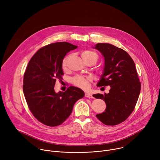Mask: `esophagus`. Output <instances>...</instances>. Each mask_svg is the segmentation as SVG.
Instances as JSON below:
<instances>
[{
	"label": "esophagus",
	"mask_w": 160,
	"mask_h": 160,
	"mask_svg": "<svg viewBox=\"0 0 160 160\" xmlns=\"http://www.w3.org/2000/svg\"><path fill=\"white\" fill-rule=\"evenodd\" d=\"M85 96L86 98H93L92 95H91L90 93H88V92H85Z\"/></svg>",
	"instance_id": "esophagus-1"
}]
</instances>
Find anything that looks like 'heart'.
Listing matches in <instances>:
<instances>
[{
    "label": "heart",
    "instance_id": "obj_1",
    "mask_svg": "<svg viewBox=\"0 0 160 160\" xmlns=\"http://www.w3.org/2000/svg\"><path fill=\"white\" fill-rule=\"evenodd\" d=\"M82 57L85 61H88L90 60H96V61L98 59V55L94 51L90 50H85L82 52ZM68 57H66L62 62V67L63 69H66L67 66V61ZM90 77H83V76H77L73 78L72 82L73 83L80 88H86L88 87V82L90 81Z\"/></svg>",
    "mask_w": 160,
    "mask_h": 160
}]
</instances>
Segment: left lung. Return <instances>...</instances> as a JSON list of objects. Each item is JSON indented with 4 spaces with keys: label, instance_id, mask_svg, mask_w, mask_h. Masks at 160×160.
Instances as JSON below:
<instances>
[{
    "label": "left lung",
    "instance_id": "1",
    "mask_svg": "<svg viewBox=\"0 0 160 160\" xmlns=\"http://www.w3.org/2000/svg\"><path fill=\"white\" fill-rule=\"evenodd\" d=\"M104 58L103 73L98 87L109 85L108 94H96V99L104 100L106 108L96 117L106 125H116L124 122L133 111L138 102L141 82L135 63L124 50L106 43L96 45Z\"/></svg>",
    "mask_w": 160,
    "mask_h": 160
}]
</instances>
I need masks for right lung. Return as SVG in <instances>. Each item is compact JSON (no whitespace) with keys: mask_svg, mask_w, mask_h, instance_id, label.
I'll return each instance as SVG.
<instances>
[{"mask_svg":"<svg viewBox=\"0 0 160 160\" xmlns=\"http://www.w3.org/2000/svg\"><path fill=\"white\" fill-rule=\"evenodd\" d=\"M77 48L66 42L45 45L33 56L27 67L22 86L25 99L33 116L45 125L62 124L71 115L75 103L85 96L82 89L73 86L58 93L54 88L56 80L62 79L64 56Z\"/></svg>","mask_w":160,"mask_h":160,"instance_id":"add662e5","label":"right lung"}]
</instances>
